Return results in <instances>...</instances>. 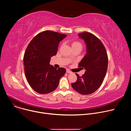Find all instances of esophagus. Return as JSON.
Instances as JSON below:
<instances>
[{"instance_id":"obj_1","label":"esophagus","mask_w":131,"mask_h":131,"mask_svg":"<svg viewBox=\"0 0 131 131\" xmlns=\"http://www.w3.org/2000/svg\"><path fill=\"white\" fill-rule=\"evenodd\" d=\"M66 72L67 73H72V72L70 70H69V69H66Z\"/></svg>"}]
</instances>
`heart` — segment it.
<instances>
[{
  "label": "heart",
  "mask_w": 131,
  "mask_h": 131,
  "mask_svg": "<svg viewBox=\"0 0 131 131\" xmlns=\"http://www.w3.org/2000/svg\"><path fill=\"white\" fill-rule=\"evenodd\" d=\"M71 45H72V48L78 47V46H81V43H80L79 41H73L72 42Z\"/></svg>",
  "instance_id": "b5f03b06"
}]
</instances>
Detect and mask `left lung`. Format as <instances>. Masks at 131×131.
I'll list each match as a JSON object with an SVG mask.
<instances>
[{
  "instance_id": "obj_1",
  "label": "left lung",
  "mask_w": 131,
  "mask_h": 131,
  "mask_svg": "<svg viewBox=\"0 0 131 131\" xmlns=\"http://www.w3.org/2000/svg\"><path fill=\"white\" fill-rule=\"evenodd\" d=\"M84 40L86 53L79 64V67L85 69L82 76L77 73L76 82L71 83L72 88L82 95L90 94L101 85L108 67V55L101 41L95 35L82 32L78 34Z\"/></svg>"
}]
</instances>
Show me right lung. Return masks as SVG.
Masks as SVG:
<instances>
[{
    "label": "right lung",
    "mask_w": 131,
    "mask_h": 131,
    "mask_svg": "<svg viewBox=\"0 0 131 131\" xmlns=\"http://www.w3.org/2000/svg\"><path fill=\"white\" fill-rule=\"evenodd\" d=\"M66 35L46 30L37 34L28 44L23 61L26 79L36 92L45 94L54 91L66 73L64 68L50 64L51 58L57 54L59 42Z\"/></svg>",
    "instance_id": "1"
}]
</instances>
